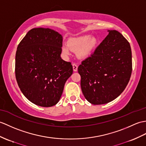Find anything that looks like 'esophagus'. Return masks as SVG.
Here are the masks:
<instances>
[{
    "instance_id": "1",
    "label": "esophagus",
    "mask_w": 146,
    "mask_h": 146,
    "mask_svg": "<svg viewBox=\"0 0 146 146\" xmlns=\"http://www.w3.org/2000/svg\"><path fill=\"white\" fill-rule=\"evenodd\" d=\"M73 68L74 72H76V71L78 70V65L75 63H73Z\"/></svg>"
}]
</instances>
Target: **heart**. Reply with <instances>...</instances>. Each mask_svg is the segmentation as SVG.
<instances>
[{
  "instance_id": "1",
  "label": "heart",
  "mask_w": 146,
  "mask_h": 146,
  "mask_svg": "<svg viewBox=\"0 0 146 146\" xmlns=\"http://www.w3.org/2000/svg\"><path fill=\"white\" fill-rule=\"evenodd\" d=\"M98 43V39L94 36H90L85 35L71 40L68 42V46L64 45L62 52L64 55H69L70 50H78V55L81 57H87L91 55Z\"/></svg>"
}]
</instances>
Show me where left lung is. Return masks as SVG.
Listing matches in <instances>:
<instances>
[{"instance_id": "left-lung-1", "label": "left lung", "mask_w": 146, "mask_h": 146, "mask_svg": "<svg viewBox=\"0 0 146 146\" xmlns=\"http://www.w3.org/2000/svg\"><path fill=\"white\" fill-rule=\"evenodd\" d=\"M109 34L78 68L81 88L93 104L111 102L123 93L132 73L129 43L117 30Z\"/></svg>"}]
</instances>
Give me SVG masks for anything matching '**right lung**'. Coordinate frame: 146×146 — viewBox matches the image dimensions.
<instances>
[{
	"label": "right lung",
	"instance_id": "1",
	"mask_svg": "<svg viewBox=\"0 0 146 146\" xmlns=\"http://www.w3.org/2000/svg\"><path fill=\"white\" fill-rule=\"evenodd\" d=\"M63 37L50 29H32L17 46L15 72L20 90L36 105L58 102L73 66L61 58Z\"/></svg>",
	"mask_w": 146,
	"mask_h": 146
}]
</instances>
